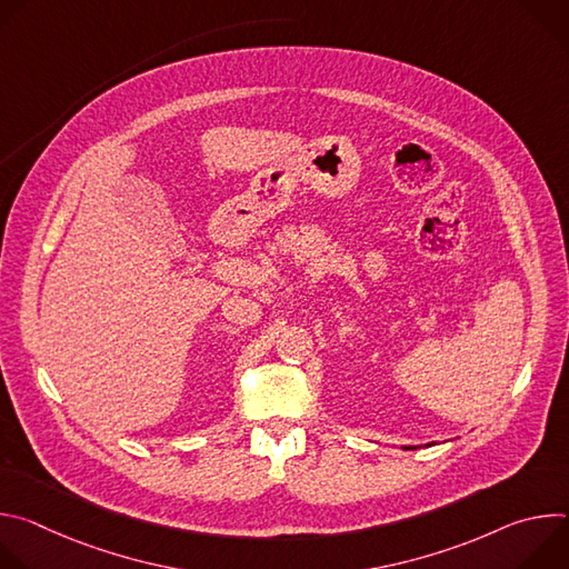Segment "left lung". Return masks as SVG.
<instances>
[{
	"mask_svg": "<svg viewBox=\"0 0 569 569\" xmlns=\"http://www.w3.org/2000/svg\"><path fill=\"white\" fill-rule=\"evenodd\" d=\"M426 446H435V443H426ZM417 448H423V446H402V450H417Z\"/></svg>",
	"mask_w": 569,
	"mask_h": 569,
	"instance_id": "8db88e82",
	"label": "left lung"
}]
</instances>
